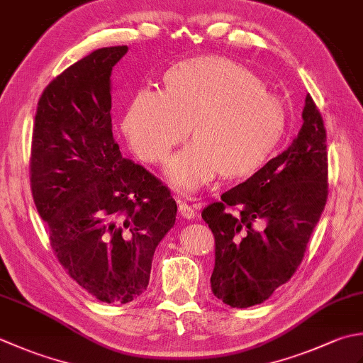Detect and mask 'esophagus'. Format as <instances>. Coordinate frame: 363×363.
Returning <instances> with one entry per match:
<instances>
[{"label":"esophagus","mask_w":363,"mask_h":363,"mask_svg":"<svg viewBox=\"0 0 363 363\" xmlns=\"http://www.w3.org/2000/svg\"><path fill=\"white\" fill-rule=\"evenodd\" d=\"M177 211H179L181 217H184V218H194L195 217L194 208H191V206L187 204V203L179 201V204H177Z\"/></svg>","instance_id":"obj_1"}]
</instances>
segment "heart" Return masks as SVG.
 Listing matches in <instances>:
<instances>
[{
  "label": "heart",
  "mask_w": 363,
  "mask_h": 363,
  "mask_svg": "<svg viewBox=\"0 0 363 363\" xmlns=\"http://www.w3.org/2000/svg\"><path fill=\"white\" fill-rule=\"evenodd\" d=\"M195 140L169 162L168 179L194 191L214 179L250 176L264 165L286 129V105L239 62L200 56L169 67L163 91H135L121 132L140 160L167 162L189 133Z\"/></svg>",
  "instance_id": "1"
}]
</instances>
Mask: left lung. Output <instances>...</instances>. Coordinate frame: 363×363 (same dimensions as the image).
Instances as JSON below:
<instances>
[{"label":"left lung","mask_w":363,"mask_h":363,"mask_svg":"<svg viewBox=\"0 0 363 363\" xmlns=\"http://www.w3.org/2000/svg\"><path fill=\"white\" fill-rule=\"evenodd\" d=\"M302 119L286 151L201 212L216 240L211 289L230 307L264 302L294 275L324 211L328 140L310 94Z\"/></svg>","instance_id":"1"}]
</instances>
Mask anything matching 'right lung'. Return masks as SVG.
Listing matches in <instances>:
<instances>
[{
	"mask_svg": "<svg viewBox=\"0 0 363 363\" xmlns=\"http://www.w3.org/2000/svg\"><path fill=\"white\" fill-rule=\"evenodd\" d=\"M125 53L127 45L99 48L47 84L30 157L33 200L55 257L105 303L145 293L177 211L168 187L113 140L110 75Z\"/></svg>",
	"mask_w": 363,
	"mask_h": 363,
	"instance_id": "obj_1",
	"label": "right lung"
}]
</instances>
